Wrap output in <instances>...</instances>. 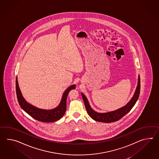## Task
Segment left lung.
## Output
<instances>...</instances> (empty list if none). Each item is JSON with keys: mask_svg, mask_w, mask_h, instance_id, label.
I'll list each match as a JSON object with an SVG mask.
<instances>
[{"mask_svg": "<svg viewBox=\"0 0 159 159\" xmlns=\"http://www.w3.org/2000/svg\"><path fill=\"white\" fill-rule=\"evenodd\" d=\"M139 93H140V78H139V75L138 83H137L136 91L132 99H130V101H129L125 106L117 110L111 111L110 112H103V113L98 112L95 111V110H93V109L91 108V106L89 105V101L84 95V94L81 93V96L83 99L87 111L91 118H93V120L98 121V122L110 123V122H116V120H120L121 118H122L124 116H125L127 113L130 111V110L133 108V107L136 104V102L138 100V98L139 97Z\"/></svg>", "mask_w": 159, "mask_h": 159, "instance_id": "left-lung-1", "label": "left lung"}]
</instances>
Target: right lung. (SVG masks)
<instances>
[{
  "instance_id": "add662e5",
  "label": "right lung",
  "mask_w": 159,
  "mask_h": 159,
  "mask_svg": "<svg viewBox=\"0 0 159 159\" xmlns=\"http://www.w3.org/2000/svg\"><path fill=\"white\" fill-rule=\"evenodd\" d=\"M76 85L68 87L64 92L61 102L58 106L51 110L37 108L29 103L22 96L20 89L17 78L16 79V93L20 106L25 112L36 120L43 122H53L59 120L64 115L66 108V98L71 89H75Z\"/></svg>"
}]
</instances>
